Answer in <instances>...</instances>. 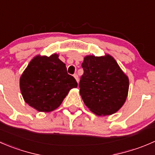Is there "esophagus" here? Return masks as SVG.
I'll use <instances>...</instances> for the list:
<instances>
[{
    "label": "esophagus",
    "mask_w": 155,
    "mask_h": 155,
    "mask_svg": "<svg viewBox=\"0 0 155 155\" xmlns=\"http://www.w3.org/2000/svg\"><path fill=\"white\" fill-rule=\"evenodd\" d=\"M73 76H74V78H75V79H76V82H79V76H78V75L76 74V73H75V74L73 75Z\"/></svg>",
    "instance_id": "esophagus-1"
}]
</instances>
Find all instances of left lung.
Wrapping results in <instances>:
<instances>
[{
	"mask_svg": "<svg viewBox=\"0 0 155 155\" xmlns=\"http://www.w3.org/2000/svg\"><path fill=\"white\" fill-rule=\"evenodd\" d=\"M83 74L79 87L85 104L97 115H110L125 103L128 77L110 55L87 56L82 64Z\"/></svg>",
	"mask_w": 155,
	"mask_h": 155,
	"instance_id": "1",
	"label": "left lung"
}]
</instances>
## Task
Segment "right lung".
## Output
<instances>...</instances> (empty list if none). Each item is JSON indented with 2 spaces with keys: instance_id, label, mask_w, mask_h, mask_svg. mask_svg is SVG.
<instances>
[{
  "instance_id": "add662e5",
  "label": "right lung",
  "mask_w": 155,
  "mask_h": 155,
  "mask_svg": "<svg viewBox=\"0 0 155 155\" xmlns=\"http://www.w3.org/2000/svg\"><path fill=\"white\" fill-rule=\"evenodd\" d=\"M77 85L56 54L33 58L20 78V90L25 101L41 112L58 108L69 91Z\"/></svg>"
}]
</instances>
